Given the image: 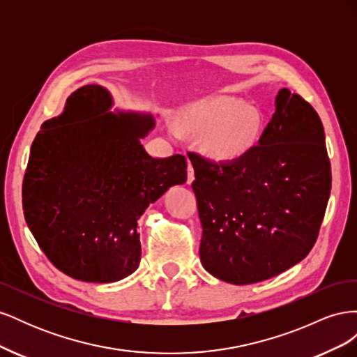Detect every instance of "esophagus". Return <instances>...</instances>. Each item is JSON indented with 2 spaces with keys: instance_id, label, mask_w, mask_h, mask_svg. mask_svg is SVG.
<instances>
[{
  "instance_id": "1",
  "label": "esophagus",
  "mask_w": 357,
  "mask_h": 357,
  "mask_svg": "<svg viewBox=\"0 0 357 357\" xmlns=\"http://www.w3.org/2000/svg\"><path fill=\"white\" fill-rule=\"evenodd\" d=\"M193 178H195V172H193L192 165L188 164V183H189V185L193 181Z\"/></svg>"
}]
</instances>
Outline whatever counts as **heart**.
Wrapping results in <instances>:
<instances>
[{"instance_id": "heart-1", "label": "heart", "mask_w": 357, "mask_h": 357, "mask_svg": "<svg viewBox=\"0 0 357 357\" xmlns=\"http://www.w3.org/2000/svg\"><path fill=\"white\" fill-rule=\"evenodd\" d=\"M180 122L192 132L205 134V150L219 160L245 153L261 129L259 113L231 96H215L190 107L181 114Z\"/></svg>"}]
</instances>
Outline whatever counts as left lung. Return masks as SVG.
Instances as JSON below:
<instances>
[{
  "label": "left lung",
  "instance_id": "8db88e82",
  "mask_svg": "<svg viewBox=\"0 0 357 357\" xmlns=\"http://www.w3.org/2000/svg\"><path fill=\"white\" fill-rule=\"evenodd\" d=\"M202 236L199 257L232 284L271 278L314 245L332 186L325 131L301 95L282 89L259 144L234 160L188 153Z\"/></svg>",
  "mask_w": 357,
  "mask_h": 357
}]
</instances>
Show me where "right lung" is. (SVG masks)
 Returning <instances> with one entry per match:
<instances>
[{
	"label": "right lung",
	"instance_id": "add662e5",
	"mask_svg": "<svg viewBox=\"0 0 357 357\" xmlns=\"http://www.w3.org/2000/svg\"><path fill=\"white\" fill-rule=\"evenodd\" d=\"M110 93L86 84L43 123L22 183L28 228L59 271L88 283L132 274L142 259L137 222L169 186L186 181L183 155L149 156L139 138L152 116L107 113Z\"/></svg>",
	"mask_w": 357,
	"mask_h": 357
}]
</instances>
